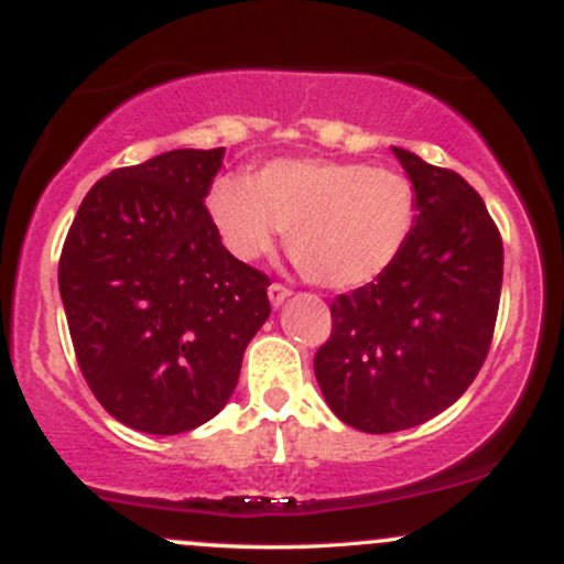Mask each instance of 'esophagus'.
<instances>
[{"instance_id": "obj_1", "label": "esophagus", "mask_w": 564, "mask_h": 564, "mask_svg": "<svg viewBox=\"0 0 564 564\" xmlns=\"http://www.w3.org/2000/svg\"><path fill=\"white\" fill-rule=\"evenodd\" d=\"M268 296H270V304H273V307H281V304L291 296V289L281 286V283H273V286L268 289Z\"/></svg>"}]
</instances>
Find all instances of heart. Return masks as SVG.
Listing matches in <instances>:
<instances>
[{
  "mask_svg": "<svg viewBox=\"0 0 564 564\" xmlns=\"http://www.w3.org/2000/svg\"><path fill=\"white\" fill-rule=\"evenodd\" d=\"M206 212L238 260L273 251L289 230V254L310 281L352 291L379 281L403 257L419 219L405 174L334 159H273L249 180L219 177Z\"/></svg>",
  "mask_w": 564,
  "mask_h": 564,
  "instance_id": "heart-1",
  "label": "heart"
}]
</instances>
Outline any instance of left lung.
Instances as JSON below:
<instances>
[{
	"label": "left lung",
	"instance_id": "8db88e82",
	"mask_svg": "<svg viewBox=\"0 0 564 564\" xmlns=\"http://www.w3.org/2000/svg\"><path fill=\"white\" fill-rule=\"evenodd\" d=\"M416 187L419 219L379 281L339 294L315 379L341 422L371 435L411 430L456 403L485 364L501 300L498 228L462 174L392 148Z\"/></svg>",
	"mask_w": 564,
	"mask_h": 564
}]
</instances>
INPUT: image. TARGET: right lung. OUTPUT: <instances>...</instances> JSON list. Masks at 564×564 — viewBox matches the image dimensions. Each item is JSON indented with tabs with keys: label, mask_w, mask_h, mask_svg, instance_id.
<instances>
[{
	"label": "right lung",
	"mask_w": 564,
	"mask_h": 564,
	"mask_svg": "<svg viewBox=\"0 0 564 564\" xmlns=\"http://www.w3.org/2000/svg\"><path fill=\"white\" fill-rule=\"evenodd\" d=\"M223 156L180 148L97 180L63 246L57 286L84 379L148 435L217 416L270 315V278L225 249L206 212Z\"/></svg>",
	"instance_id": "1"
}]
</instances>
